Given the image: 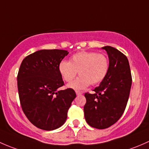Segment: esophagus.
I'll return each instance as SVG.
<instances>
[{
    "instance_id": "obj_1",
    "label": "esophagus",
    "mask_w": 149,
    "mask_h": 149,
    "mask_svg": "<svg viewBox=\"0 0 149 149\" xmlns=\"http://www.w3.org/2000/svg\"><path fill=\"white\" fill-rule=\"evenodd\" d=\"M75 93H76L77 95H80L82 94V92L78 91V90H76V91H75Z\"/></svg>"
}]
</instances>
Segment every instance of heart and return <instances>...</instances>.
<instances>
[{
  "label": "heart",
  "mask_w": 149,
  "mask_h": 149,
  "mask_svg": "<svg viewBox=\"0 0 149 149\" xmlns=\"http://www.w3.org/2000/svg\"><path fill=\"white\" fill-rule=\"evenodd\" d=\"M109 68L108 56L95 52H77L72 56L70 62L63 60L59 64V72L65 82H71L78 72L79 77L69 85L74 90L86 88L90 84H99L108 74Z\"/></svg>",
  "instance_id": "obj_1"
}]
</instances>
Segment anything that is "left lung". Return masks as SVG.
Segmentation results:
<instances>
[{
  "label": "left lung",
  "instance_id": "8db88e82",
  "mask_svg": "<svg viewBox=\"0 0 149 149\" xmlns=\"http://www.w3.org/2000/svg\"><path fill=\"white\" fill-rule=\"evenodd\" d=\"M110 62L108 74L95 87V93H86L84 113L86 122L93 128L105 129L122 116L131 91L132 77L128 58L114 47L106 46Z\"/></svg>",
  "mask_w": 149,
  "mask_h": 149
}]
</instances>
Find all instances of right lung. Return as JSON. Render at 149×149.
<instances>
[{"instance_id":"1","label":"right lung","mask_w":149,"mask_h":149,"mask_svg":"<svg viewBox=\"0 0 149 149\" xmlns=\"http://www.w3.org/2000/svg\"><path fill=\"white\" fill-rule=\"evenodd\" d=\"M69 52L42 49L24 59L17 76L20 102L24 114L40 129L52 131L62 126L76 93L64 85L59 64Z\"/></svg>"}]
</instances>
